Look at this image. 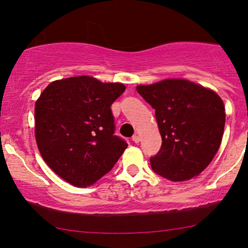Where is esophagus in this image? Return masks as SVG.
Returning <instances> with one entry per match:
<instances>
[{
	"instance_id": "esophagus-1",
	"label": "esophagus",
	"mask_w": 248,
	"mask_h": 248,
	"mask_svg": "<svg viewBox=\"0 0 248 248\" xmlns=\"http://www.w3.org/2000/svg\"><path fill=\"white\" fill-rule=\"evenodd\" d=\"M140 140H141V139H140V137H139L138 134H134L133 137H132V141L135 142V143H139V142H140Z\"/></svg>"
}]
</instances>
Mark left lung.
Segmentation results:
<instances>
[{
	"label": "left lung",
	"instance_id": "1",
	"mask_svg": "<svg viewBox=\"0 0 248 248\" xmlns=\"http://www.w3.org/2000/svg\"><path fill=\"white\" fill-rule=\"evenodd\" d=\"M155 110L162 143L150 158L155 174L171 182L198 176L219 150L225 128L223 101L215 91L183 79L138 86Z\"/></svg>",
	"mask_w": 248,
	"mask_h": 248
}]
</instances>
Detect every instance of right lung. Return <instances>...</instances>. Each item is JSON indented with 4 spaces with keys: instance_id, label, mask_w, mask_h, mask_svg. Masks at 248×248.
<instances>
[{
    "instance_id": "1",
    "label": "right lung",
    "mask_w": 248,
    "mask_h": 248,
    "mask_svg": "<svg viewBox=\"0 0 248 248\" xmlns=\"http://www.w3.org/2000/svg\"><path fill=\"white\" fill-rule=\"evenodd\" d=\"M125 91L89 76L49 83L35 105V137L49 168L77 187L96 183L127 148L115 135L110 106Z\"/></svg>"
}]
</instances>
